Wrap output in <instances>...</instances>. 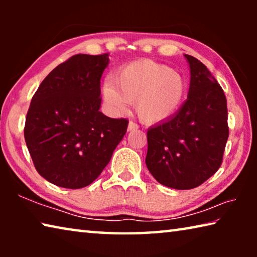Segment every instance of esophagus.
<instances>
[{
  "label": "esophagus",
  "mask_w": 257,
  "mask_h": 257,
  "mask_svg": "<svg viewBox=\"0 0 257 257\" xmlns=\"http://www.w3.org/2000/svg\"><path fill=\"white\" fill-rule=\"evenodd\" d=\"M139 128L138 123L135 122V121H130L128 124V132H132V130H137Z\"/></svg>",
  "instance_id": "obj_1"
}]
</instances>
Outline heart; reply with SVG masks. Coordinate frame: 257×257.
I'll list each match as a JSON object with an SVG mask.
<instances>
[{
  "label": "heart",
  "mask_w": 257,
  "mask_h": 257,
  "mask_svg": "<svg viewBox=\"0 0 257 257\" xmlns=\"http://www.w3.org/2000/svg\"><path fill=\"white\" fill-rule=\"evenodd\" d=\"M186 93L182 75L152 60L125 64L115 72L113 82L103 86V96L113 110L122 112L127 103L136 104L138 116L146 123L170 119L181 107Z\"/></svg>",
  "instance_id": "1"
}]
</instances>
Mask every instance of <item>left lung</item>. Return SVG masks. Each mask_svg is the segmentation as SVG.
Listing matches in <instances>:
<instances>
[{"label": "left lung", "mask_w": 257, "mask_h": 257, "mask_svg": "<svg viewBox=\"0 0 257 257\" xmlns=\"http://www.w3.org/2000/svg\"><path fill=\"white\" fill-rule=\"evenodd\" d=\"M190 87L180 110L147 130L146 165L160 184L175 189L201 186L219 170L229 137L227 98L201 61L185 54Z\"/></svg>", "instance_id": "obj_1"}]
</instances>
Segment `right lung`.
Segmentation results:
<instances>
[{"label":"right lung","mask_w":257,"mask_h":257,"mask_svg":"<svg viewBox=\"0 0 257 257\" xmlns=\"http://www.w3.org/2000/svg\"><path fill=\"white\" fill-rule=\"evenodd\" d=\"M108 53L76 54L46 76L34 94L25 141L37 172L51 184L78 189L92 184L127 133V119L99 111Z\"/></svg>","instance_id":"right-lung-1"}]
</instances>
